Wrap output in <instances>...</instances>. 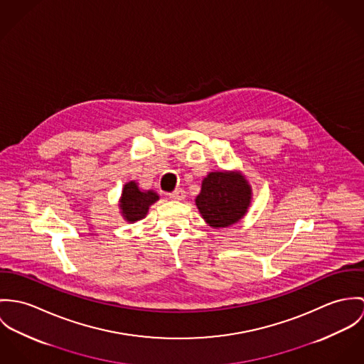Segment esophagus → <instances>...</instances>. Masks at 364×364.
I'll return each instance as SVG.
<instances>
[{
	"instance_id": "obj_1",
	"label": "esophagus",
	"mask_w": 364,
	"mask_h": 364,
	"mask_svg": "<svg viewBox=\"0 0 364 364\" xmlns=\"http://www.w3.org/2000/svg\"><path fill=\"white\" fill-rule=\"evenodd\" d=\"M184 194H186V193H184L181 188H177V190H174L173 193L168 194V198H170V200H174V201H181V200H184V197H186Z\"/></svg>"
}]
</instances>
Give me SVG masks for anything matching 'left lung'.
Wrapping results in <instances>:
<instances>
[{"label":"left lung","mask_w":364,"mask_h":364,"mask_svg":"<svg viewBox=\"0 0 364 364\" xmlns=\"http://www.w3.org/2000/svg\"><path fill=\"white\" fill-rule=\"evenodd\" d=\"M251 188L239 173L213 171L203 181L196 203L212 228H226L239 222L247 212Z\"/></svg>","instance_id":"left-lung-1"}]
</instances>
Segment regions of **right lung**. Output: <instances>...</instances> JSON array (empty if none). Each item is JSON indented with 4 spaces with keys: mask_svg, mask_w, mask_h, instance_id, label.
Returning <instances> with one entry per match:
<instances>
[{
    "mask_svg": "<svg viewBox=\"0 0 364 364\" xmlns=\"http://www.w3.org/2000/svg\"><path fill=\"white\" fill-rule=\"evenodd\" d=\"M159 200L158 194L154 191L142 193L139 191L136 183L129 181L124 186L122 190V215L128 222H136L145 218L149 206Z\"/></svg>",
    "mask_w": 364,
    "mask_h": 364,
    "instance_id": "1",
    "label": "right lung"
}]
</instances>
